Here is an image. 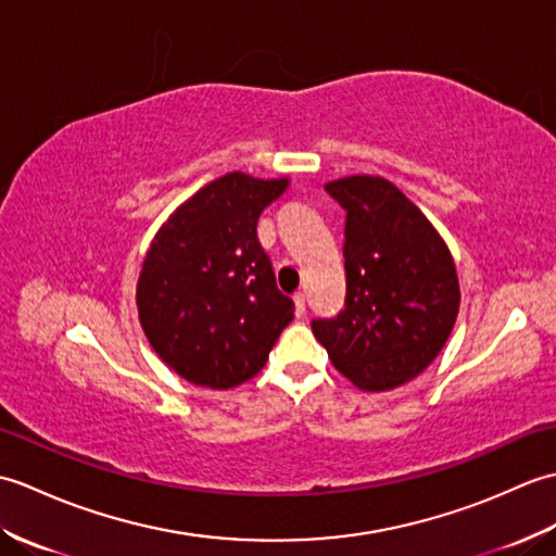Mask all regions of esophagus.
<instances>
[{"mask_svg":"<svg viewBox=\"0 0 556 556\" xmlns=\"http://www.w3.org/2000/svg\"><path fill=\"white\" fill-rule=\"evenodd\" d=\"M293 303H296V315L301 317V315L305 313V293H303V291H299L296 296H293Z\"/></svg>","mask_w":556,"mask_h":556,"instance_id":"1","label":"esophagus"}]
</instances>
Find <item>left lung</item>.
<instances>
[{"mask_svg": "<svg viewBox=\"0 0 556 556\" xmlns=\"http://www.w3.org/2000/svg\"><path fill=\"white\" fill-rule=\"evenodd\" d=\"M325 188L346 210V308L313 320V334L349 382L387 392L418 377L452 334L460 305L454 257L382 176H344Z\"/></svg>", "mask_w": 556, "mask_h": 556, "instance_id": "left-lung-1", "label": "left lung"}]
</instances>
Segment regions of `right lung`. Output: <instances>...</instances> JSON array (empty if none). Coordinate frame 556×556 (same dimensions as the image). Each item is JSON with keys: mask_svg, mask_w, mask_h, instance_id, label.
I'll use <instances>...</instances> for the list:
<instances>
[{"mask_svg": "<svg viewBox=\"0 0 556 556\" xmlns=\"http://www.w3.org/2000/svg\"><path fill=\"white\" fill-rule=\"evenodd\" d=\"M289 179L224 174L176 207L140 267V327L169 368L198 387L231 389L265 368L293 301L257 241L263 210Z\"/></svg>", "mask_w": 556, "mask_h": 556, "instance_id": "1", "label": "right lung"}]
</instances>
